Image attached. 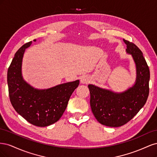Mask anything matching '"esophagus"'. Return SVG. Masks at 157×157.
<instances>
[{"label":"esophagus","instance_id":"obj_1","mask_svg":"<svg viewBox=\"0 0 157 157\" xmlns=\"http://www.w3.org/2000/svg\"><path fill=\"white\" fill-rule=\"evenodd\" d=\"M90 78L88 77H87V76H82V77H81V78H80V82H81L82 84H88L89 82H90Z\"/></svg>","mask_w":157,"mask_h":157}]
</instances>
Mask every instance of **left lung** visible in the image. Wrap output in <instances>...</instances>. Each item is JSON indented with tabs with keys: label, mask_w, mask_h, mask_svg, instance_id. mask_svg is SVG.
<instances>
[{
	"label": "left lung",
	"mask_w": 157,
	"mask_h": 157,
	"mask_svg": "<svg viewBox=\"0 0 157 157\" xmlns=\"http://www.w3.org/2000/svg\"><path fill=\"white\" fill-rule=\"evenodd\" d=\"M128 54H130L136 67V78L132 87L122 92L88 84L90 106L94 117L100 124L119 127L133 118L144 106L149 96L150 72L148 65L138 47L123 39Z\"/></svg>",
	"instance_id": "left-lung-1"
}]
</instances>
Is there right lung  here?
Returning a JSON list of instances; mask_svg holds the SVG:
<instances>
[{"instance_id":"add662e5","label":"right lung","mask_w":157,"mask_h":157,"mask_svg":"<svg viewBox=\"0 0 157 157\" xmlns=\"http://www.w3.org/2000/svg\"><path fill=\"white\" fill-rule=\"evenodd\" d=\"M31 44L32 41L27 42L17 51L8 69L9 96L19 115L33 125L44 127L54 124L63 115L79 80L47 89L31 86L23 78L21 67L25 49Z\"/></svg>"}]
</instances>
